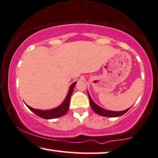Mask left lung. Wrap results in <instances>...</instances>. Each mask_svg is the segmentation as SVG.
I'll use <instances>...</instances> for the list:
<instances>
[{
	"label": "left lung",
	"instance_id": "obj_1",
	"mask_svg": "<svg viewBox=\"0 0 158 158\" xmlns=\"http://www.w3.org/2000/svg\"><path fill=\"white\" fill-rule=\"evenodd\" d=\"M88 97L89 99V103L91 107H92V110L94 111L96 114H99L101 116H103V117H109V118H116V117H120L122 116L123 114H125L126 112H128L129 109H126V110L123 111H120V112H114V111H111V110H107V109H105L102 107L99 106L98 104H96L93 101V100L91 98L89 93L88 92Z\"/></svg>",
	"mask_w": 158,
	"mask_h": 158
}]
</instances>
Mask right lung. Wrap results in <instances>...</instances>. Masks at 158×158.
<instances>
[{
	"label": "right lung",
	"instance_id": "obj_1",
	"mask_svg": "<svg viewBox=\"0 0 158 158\" xmlns=\"http://www.w3.org/2000/svg\"><path fill=\"white\" fill-rule=\"evenodd\" d=\"M77 81L74 82L71 86H69V89L68 93L66 94V98H65L64 101H63V103L60 105H59L58 106L55 107V108L51 109H47V110H42V109H36L34 108H31V107L28 106H27L29 108L33 113H35L36 115H38L40 118H44V119H54V118H60V117L64 116V114H66V112H68L69 107V103H70V98L73 92V89L75 88V86L76 85Z\"/></svg>",
	"mask_w": 158,
	"mask_h": 158
}]
</instances>
